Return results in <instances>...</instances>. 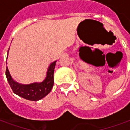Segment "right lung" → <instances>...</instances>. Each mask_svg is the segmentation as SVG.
Here are the masks:
<instances>
[{"instance_id":"obj_1","label":"right lung","mask_w":130,"mask_h":130,"mask_svg":"<svg viewBox=\"0 0 130 130\" xmlns=\"http://www.w3.org/2000/svg\"><path fill=\"white\" fill-rule=\"evenodd\" d=\"M56 62L57 61L50 64L47 69L46 77L43 81L41 82H34L29 84H23L14 80L7 67L6 77L13 92L17 96L29 101H37L43 99L48 94L53 88L54 84L53 75Z\"/></svg>"}]
</instances>
